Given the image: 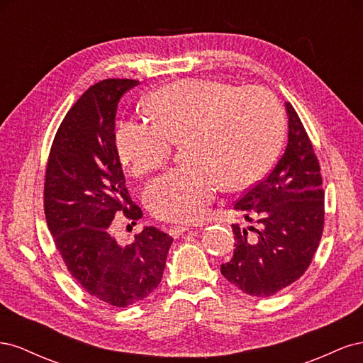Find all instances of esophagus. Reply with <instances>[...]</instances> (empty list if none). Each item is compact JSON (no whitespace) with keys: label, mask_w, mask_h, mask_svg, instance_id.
Listing matches in <instances>:
<instances>
[{"label":"esophagus","mask_w":363,"mask_h":363,"mask_svg":"<svg viewBox=\"0 0 363 363\" xmlns=\"http://www.w3.org/2000/svg\"><path fill=\"white\" fill-rule=\"evenodd\" d=\"M188 230H191L189 225H171V227L168 228V232H169V235H171L172 238H179V236H182L184 232H188Z\"/></svg>","instance_id":"34e87169"}]
</instances>
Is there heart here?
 Listing matches in <instances>:
<instances>
[{
    "instance_id": "heart-1",
    "label": "heart",
    "mask_w": 363,
    "mask_h": 363,
    "mask_svg": "<svg viewBox=\"0 0 363 363\" xmlns=\"http://www.w3.org/2000/svg\"><path fill=\"white\" fill-rule=\"evenodd\" d=\"M145 106L155 123L121 121L115 147L127 172L144 177L168 160L174 144H184L188 164L151 182L144 194L163 221L200 219L221 183L227 189L255 183L281 144V106L262 86L186 79L160 87Z\"/></svg>"
}]
</instances>
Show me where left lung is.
Returning <instances> with one entry per match:
<instances>
[{
	"label": "left lung",
	"mask_w": 363,
	"mask_h": 363,
	"mask_svg": "<svg viewBox=\"0 0 363 363\" xmlns=\"http://www.w3.org/2000/svg\"><path fill=\"white\" fill-rule=\"evenodd\" d=\"M288 145L267 177L235 203L250 227L233 225L235 251L221 274L252 296H271L298 280L312 263L324 230L320 162L291 103Z\"/></svg>",
	"instance_id": "obj_1"
}]
</instances>
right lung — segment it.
Wrapping results in <instances>:
<instances>
[{
    "label": "right lung",
    "mask_w": 363,
    "mask_h": 363,
    "mask_svg": "<svg viewBox=\"0 0 363 363\" xmlns=\"http://www.w3.org/2000/svg\"><path fill=\"white\" fill-rule=\"evenodd\" d=\"M138 83L107 79L75 101L54 136L43 183V211L65 265L87 294L115 307L144 300L159 286L172 244L156 227L124 247L111 233L116 215L131 224L142 218L115 147L118 103Z\"/></svg>",
    "instance_id": "obj_1"
}]
</instances>
